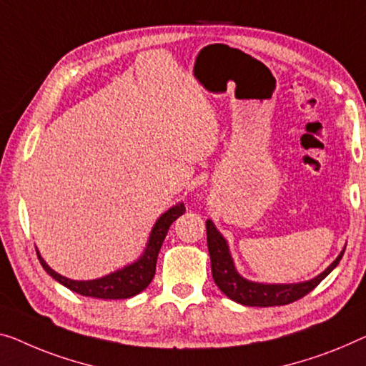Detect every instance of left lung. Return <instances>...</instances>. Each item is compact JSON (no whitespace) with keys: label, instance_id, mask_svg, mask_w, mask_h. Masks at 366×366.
I'll list each match as a JSON object with an SVG mask.
<instances>
[{"label":"left lung","instance_id":"left-lung-1","mask_svg":"<svg viewBox=\"0 0 366 366\" xmlns=\"http://www.w3.org/2000/svg\"><path fill=\"white\" fill-rule=\"evenodd\" d=\"M205 227L207 247H209L212 263V276H214L215 285L232 301L243 305H252V307L253 305L254 307H271V305H286L299 301L305 294H309L312 289L320 285V281L339 264L343 253H345V249H343L329 268L310 281L297 282V285H261V282L244 280V277L238 274L235 266H233L232 256L228 253L225 239H223L210 220H207Z\"/></svg>","mask_w":366,"mask_h":366}]
</instances>
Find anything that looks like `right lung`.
I'll return each mask as SVG.
<instances>
[{
	"mask_svg": "<svg viewBox=\"0 0 366 366\" xmlns=\"http://www.w3.org/2000/svg\"><path fill=\"white\" fill-rule=\"evenodd\" d=\"M185 212L184 204H179L172 209H169L166 214L159 217V220L156 222L154 228H152L149 243L146 247L144 254L136 261V263L124 266L123 269L117 272H112L105 277H100V280L94 281H72L69 277H64L56 272L54 269L49 268L46 261L41 258V254L37 253V258H39L42 268L46 269L49 274H51L54 280L61 282L65 287H69L70 291L81 294V296L89 297H97V299H128L133 297L141 291H144L146 287L149 286L156 272V263H157V254H159V249L162 247V242L167 235L169 227L172 225V222L176 218L181 217Z\"/></svg>",
	"mask_w": 366,
	"mask_h": 366,
	"instance_id": "add662e5",
	"label": "right lung"
}]
</instances>
